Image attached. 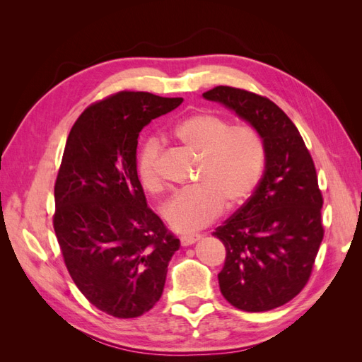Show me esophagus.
<instances>
[{"instance_id": "esophagus-1", "label": "esophagus", "mask_w": 362, "mask_h": 362, "mask_svg": "<svg viewBox=\"0 0 362 362\" xmlns=\"http://www.w3.org/2000/svg\"><path fill=\"white\" fill-rule=\"evenodd\" d=\"M199 238H201V235H182V237H180V242L182 246H190V245L198 242Z\"/></svg>"}]
</instances>
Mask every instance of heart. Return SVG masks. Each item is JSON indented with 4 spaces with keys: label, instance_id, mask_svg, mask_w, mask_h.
I'll list each match as a JSON object with an SVG mask.
<instances>
[{
    "label": "heart",
    "instance_id": "obj_1",
    "mask_svg": "<svg viewBox=\"0 0 362 362\" xmlns=\"http://www.w3.org/2000/svg\"><path fill=\"white\" fill-rule=\"evenodd\" d=\"M175 137L202 157L194 184L198 187L173 194L163 208V217L178 233H192L210 225L223 206L234 210L255 190L264 168V144L249 125H234L225 116L198 113L175 127ZM158 137H148L137 156L140 182L160 193L164 182L158 170L161 157Z\"/></svg>",
    "mask_w": 362,
    "mask_h": 362
}]
</instances>
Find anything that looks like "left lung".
<instances>
[{"instance_id":"obj_1","label":"left lung","mask_w":362,"mask_h":362,"mask_svg":"<svg viewBox=\"0 0 362 362\" xmlns=\"http://www.w3.org/2000/svg\"><path fill=\"white\" fill-rule=\"evenodd\" d=\"M204 98L247 120L266 154L255 192L213 233L226 250L218 286L237 310L278 308L306 286L325 234L313 157L291 119L269 98L229 86Z\"/></svg>"}]
</instances>
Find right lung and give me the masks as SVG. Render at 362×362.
I'll list each match as a JSON object with an SVG mask.
<instances>
[{
    "mask_svg": "<svg viewBox=\"0 0 362 362\" xmlns=\"http://www.w3.org/2000/svg\"><path fill=\"white\" fill-rule=\"evenodd\" d=\"M182 98L117 92L76 119L54 185V231L72 281L117 319L148 313L163 294L180 240L151 210L137 177V139Z\"/></svg>",
    "mask_w": 362,
    "mask_h": 362,
    "instance_id": "1",
    "label": "right lung"
}]
</instances>
